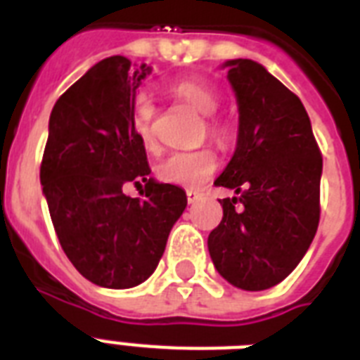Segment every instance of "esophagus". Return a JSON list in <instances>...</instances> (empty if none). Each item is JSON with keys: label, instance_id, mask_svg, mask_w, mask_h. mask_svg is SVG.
Masks as SVG:
<instances>
[{"label": "esophagus", "instance_id": "esophagus-1", "mask_svg": "<svg viewBox=\"0 0 360 360\" xmlns=\"http://www.w3.org/2000/svg\"><path fill=\"white\" fill-rule=\"evenodd\" d=\"M200 198H202V194H200L198 191H186V202H188V203L198 202Z\"/></svg>", "mask_w": 360, "mask_h": 360}]
</instances>
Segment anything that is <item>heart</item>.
I'll list each match as a JSON object with an SVG mask.
<instances>
[{"label":"heart","instance_id":"1","mask_svg":"<svg viewBox=\"0 0 360 360\" xmlns=\"http://www.w3.org/2000/svg\"><path fill=\"white\" fill-rule=\"evenodd\" d=\"M172 95L203 115L200 127L202 134H209L214 140H226L230 134L228 121L217 115L220 104V95L207 80L203 78H185L172 86ZM155 117L157 106L149 97H141L132 110V129L140 138L143 147L155 149ZM219 168V157L211 146L198 149H181L169 153L157 166L158 179L169 185H179L185 188H198L211 179V175Z\"/></svg>","mask_w":360,"mask_h":360}]
</instances>
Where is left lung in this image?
<instances>
[{
  "label": "left lung",
  "mask_w": 360,
  "mask_h": 360,
  "mask_svg": "<svg viewBox=\"0 0 360 360\" xmlns=\"http://www.w3.org/2000/svg\"><path fill=\"white\" fill-rule=\"evenodd\" d=\"M237 149L214 181L237 196L209 233L214 267L246 291L273 288L299 265L319 224L323 158L301 98L252 59H231Z\"/></svg>",
  "instance_id": "1"
}]
</instances>
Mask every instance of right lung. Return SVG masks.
<instances>
[{
    "instance_id": "obj_1",
    "label": "right lung",
    "mask_w": 360,
    "mask_h": 360,
    "mask_svg": "<svg viewBox=\"0 0 360 360\" xmlns=\"http://www.w3.org/2000/svg\"><path fill=\"white\" fill-rule=\"evenodd\" d=\"M146 63L112 56L58 98L41 162V185L61 248L82 276L103 288L141 284L157 269L169 230L186 207L179 186L155 183L132 129ZM144 183L141 198L122 192Z\"/></svg>"
}]
</instances>
